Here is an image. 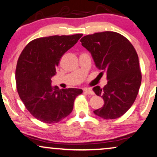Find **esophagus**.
I'll use <instances>...</instances> for the list:
<instances>
[{"instance_id":"34e87169","label":"esophagus","mask_w":157,"mask_h":157,"mask_svg":"<svg viewBox=\"0 0 157 157\" xmlns=\"http://www.w3.org/2000/svg\"><path fill=\"white\" fill-rule=\"evenodd\" d=\"M84 93H86L87 94H94L93 91L90 90V89H84Z\"/></svg>"}]
</instances>
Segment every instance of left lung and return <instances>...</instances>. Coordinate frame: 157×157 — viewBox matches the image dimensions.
<instances>
[{"label": "left lung", "instance_id": "1", "mask_svg": "<svg viewBox=\"0 0 157 157\" xmlns=\"http://www.w3.org/2000/svg\"><path fill=\"white\" fill-rule=\"evenodd\" d=\"M93 58L96 67L107 75L103 88L93 91L104 100L94 113L105 119H117L134 103L141 84L138 56L134 46L122 35L105 31L87 35L80 40Z\"/></svg>", "mask_w": 157, "mask_h": 157}]
</instances>
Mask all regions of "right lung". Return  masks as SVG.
<instances>
[{
  "label": "right lung",
  "instance_id": "1",
  "mask_svg": "<svg viewBox=\"0 0 157 157\" xmlns=\"http://www.w3.org/2000/svg\"><path fill=\"white\" fill-rule=\"evenodd\" d=\"M83 34L52 36L33 40L19 56L16 67L19 98L33 117L46 124L59 122L73 111L81 89L59 90L52 85L56 67L67 50Z\"/></svg>",
  "mask_w": 157,
  "mask_h": 157
}]
</instances>
